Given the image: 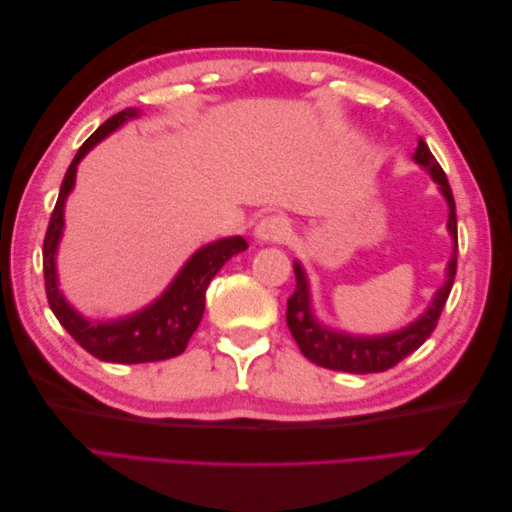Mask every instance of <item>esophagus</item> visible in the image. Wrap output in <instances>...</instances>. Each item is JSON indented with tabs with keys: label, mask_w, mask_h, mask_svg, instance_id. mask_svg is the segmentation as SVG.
<instances>
[{
	"label": "esophagus",
	"mask_w": 512,
	"mask_h": 512,
	"mask_svg": "<svg viewBox=\"0 0 512 512\" xmlns=\"http://www.w3.org/2000/svg\"><path fill=\"white\" fill-rule=\"evenodd\" d=\"M254 235L258 241L265 243H282L290 237V222L284 215H267L256 224Z\"/></svg>",
	"instance_id": "obj_1"
}]
</instances>
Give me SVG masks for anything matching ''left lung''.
<instances>
[{
	"mask_svg": "<svg viewBox=\"0 0 512 512\" xmlns=\"http://www.w3.org/2000/svg\"><path fill=\"white\" fill-rule=\"evenodd\" d=\"M416 164H421L429 170V175L440 185V192L444 194L448 203V232L455 241V250L451 260H448L446 269V282L436 292L427 312L391 335H378V337H356L337 333L331 329H324L322 324L314 318L312 305H309V286L303 267L294 262V277H297V288H294L292 297L288 299V312L286 322L288 329L299 344L303 356L309 361L327 367L333 371H348V374H378L395 367L401 359H406L418 346H423L425 339L438 327V320L442 309L446 305L448 294H451L455 273H457V213H455V198L451 192V185L444 175L442 166L433 158L427 143L418 138V147L412 153Z\"/></svg>",
	"mask_w": 512,
	"mask_h": 512,
	"instance_id": "1",
	"label": "left lung"
}]
</instances>
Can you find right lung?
<instances>
[{"mask_svg":"<svg viewBox=\"0 0 512 512\" xmlns=\"http://www.w3.org/2000/svg\"><path fill=\"white\" fill-rule=\"evenodd\" d=\"M136 115V108L119 111L111 119H106L81 145V149L76 151L72 164L68 166V173L64 181H61L59 198L51 213L49 228H46L42 250L46 299H49V305L55 318L61 322V327L76 339V344L85 348L89 354H94L96 359L126 365L164 361L179 356L188 346L190 337L198 329L200 318L205 314V292L209 282L224 267L226 260L247 247L243 237H228L200 247L185 262V267L179 271L173 284L166 288L160 299L128 318H119L113 322H89L81 314H76L68 301L61 297L57 288L55 254L61 230H64V205L74 188L76 166H79L91 147L98 145L104 136Z\"/></svg>","mask_w":512,"mask_h":512,"instance_id":"right-lung-1","label":"right lung"}]
</instances>
